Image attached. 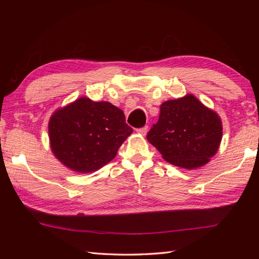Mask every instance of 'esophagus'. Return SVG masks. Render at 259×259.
<instances>
[{
  "mask_svg": "<svg viewBox=\"0 0 259 259\" xmlns=\"http://www.w3.org/2000/svg\"><path fill=\"white\" fill-rule=\"evenodd\" d=\"M137 131H138V133H139L140 135L146 136L147 133H148V126H147V125H146V126H142V128H139Z\"/></svg>",
  "mask_w": 259,
  "mask_h": 259,
  "instance_id": "34e87169",
  "label": "esophagus"
}]
</instances>
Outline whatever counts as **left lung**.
Listing matches in <instances>:
<instances>
[{"mask_svg":"<svg viewBox=\"0 0 259 259\" xmlns=\"http://www.w3.org/2000/svg\"><path fill=\"white\" fill-rule=\"evenodd\" d=\"M221 118L194 96L169 100L160 106V114L147 139L164 160L181 168L195 169L206 164L222 141Z\"/></svg>","mask_w":259,"mask_h":259,"instance_id":"1","label":"left lung"}]
</instances>
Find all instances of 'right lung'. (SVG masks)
Instances as JSON below:
<instances>
[{
  "mask_svg": "<svg viewBox=\"0 0 259 259\" xmlns=\"http://www.w3.org/2000/svg\"><path fill=\"white\" fill-rule=\"evenodd\" d=\"M131 134L133 128L125 123L122 110L87 98L59 109L49 122L53 153L81 174L96 171L111 161Z\"/></svg>",
  "mask_w": 259,
  "mask_h": 259,
  "instance_id": "right-lung-1",
  "label": "right lung"
}]
</instances>
